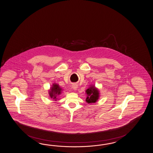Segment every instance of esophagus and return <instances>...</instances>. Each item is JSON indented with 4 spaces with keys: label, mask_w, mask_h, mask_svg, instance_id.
I'll list each match as a JSON object with an SVG mask.
<instances>
[{
    "label": "esophagus",
    "mask_w": 153,
    "mask_h": 153,
    "mask_svg": "<svg viewBox=\"0 0 153 153\" xmlns=\"http://www.w3.org/2000/svg\"><path fill=\"white\" fill-rule=\"evenodd\" d=\"M77 87H78V86L76 85V84H75V83H74L72 85V88L74 90V91H76L77 89Z\"/></svg>",
    "instance_id": "34e87169"
}]
</instances>
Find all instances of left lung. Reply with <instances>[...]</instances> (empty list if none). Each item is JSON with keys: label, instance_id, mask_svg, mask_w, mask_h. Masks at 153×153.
<instances>
[{"label": "left lung", "instance_id": "1", "mask_svg": "<svg viewBox=\"0 0 153 153\" xmlns=\"http://www.w3.org/2000/svg\"><path fill=\"white\" fill-rule=\"evenodd\" d=\"M87 97L86 101L88 103H95L99 99L100 92L99 89L94 85H90V87L86 90Z\"/></svg>", "mask_w": 153, "mask_h": 153}]
</instances>
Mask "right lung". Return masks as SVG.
I'll return each mask as SVG.
<instances>
[{
    "mask_svg": "<svg viewBox=\"0 0 153 153\" xmlns=\"http://www.w3.org/2000/svg\"><path fill=\"white\" fill-rule=\"evenodd\" d=\"M62 90L63 89L59 86L58 84L54 83L52 85V87H50V89L48 91L50 98L53 100V101H57V100L58 99V95L61 94Z\"/></svg>",
    "mask_w": 153,
    "mask_h": 153,
    "instance_id": "1",
    "label": "right lung"
}]
</instances>
